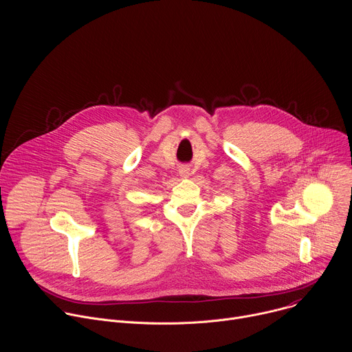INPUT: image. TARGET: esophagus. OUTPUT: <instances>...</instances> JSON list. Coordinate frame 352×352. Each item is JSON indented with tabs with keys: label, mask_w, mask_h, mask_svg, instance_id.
<instances>
[{
	"label": "esophagus",
	"mask_w": 352,
	"mask_h": 352,
	"mask_svg": "<svg viewBox=\"0 0 352 352\" xmlns=\"http://www.w3.org/2000/svg\"><path fill=\"white\" fill-rule=\"evenodd\" d=\"M179 175H181L182 178H188V177H189V168L182 167V168L179 170Z\"/></svg>",
	"instance_id": "34e87169"
}]
</instances>
